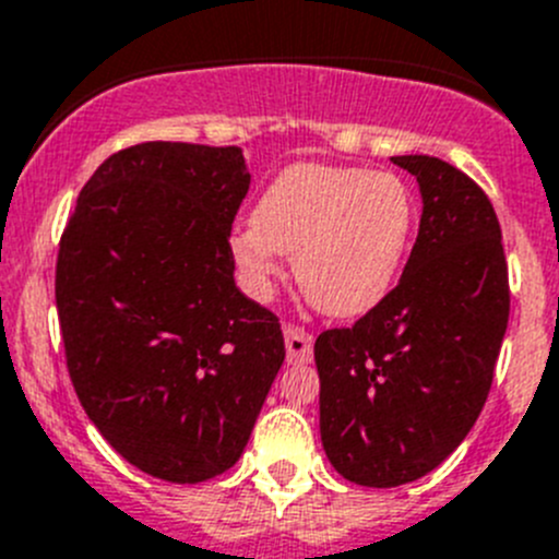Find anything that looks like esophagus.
I'll return each mask as SVG.
<instances>
[{"mask_svg":"<svg viewBox=\"0 0 559 559\" xmlns=\"http://www.w3.org/2000/svg\"><path fill=\"white\" fill-rule=\"evenodd\" d=\"M284 344H286V358L295 364L311 361V353H314V338L311 333H306L304 328L286 325L284 328Z\"/></svg>","mask_w":559,"mask_h":559,"instance_id":"34e87169","label":"esophagus"}]
</instances>
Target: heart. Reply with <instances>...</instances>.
Returning a JSON list of instances; mask_svg holds the SVG:
<instances>
[{"label": "heart", "instance_id": "1", "mask_svg": "<svg viewBox=\"0 0 559 559\" xmlns=\"http://www.w3.org/2000/svg\"><path fill=\"white\" fill-rule=\"evenodd\" d=\"M414 192L394 170L300 162L281 170L253 209V226L231 237L245 286L267 292L278 253L317 309L358 317L391 289L414 231Z\"/></svg>", "mask_w": 559, "mask_h": 559}]
</instances>
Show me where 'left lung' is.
I'll list each match as a JSON object with an SVG mask.
<instances>
[{"label":"left lung","mask_w":559,"mask_h":559,"mask_svg":"<svg viewBox=\"0 0 559 559\" xmlns=\"http://www.w3.org/2000/svg\"><path fill=\"white\" fill-rule=\"evenodd\" d=\"M416 176L421 221L403 278L353 328L314 342L320 436L356 485L394 488L444 463L477 421L510 317L497 212L438 156H391Z\"/></svg>","instance_id":"1"}]
</instances>
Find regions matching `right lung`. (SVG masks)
Here are the masks:
<instances>
[{
    "label": "right lung",
    "mask_w": 559,
    "mask_h": 559,
    "mask_svg": "<svg viewBox=\"0 0 559 559\" xmlns=\"http://www.w3.org/2000/svg\"><path fill=\"white\" fill-rule=\"evenodd\" d=\"M237 145L140 143L104 159L60 237L66 364L115 452L165 483L242 455L284 364L278 317L234 284Z\"/></svg>",
    "instance_id": "add662e5"
}]
</instances>
